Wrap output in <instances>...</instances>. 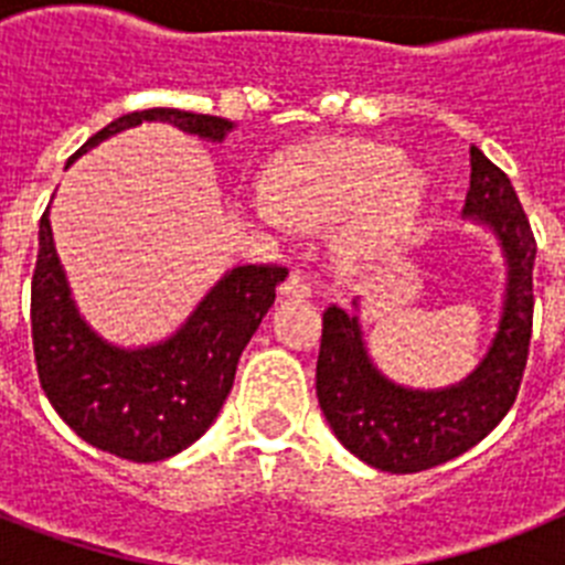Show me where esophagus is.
Here are the masks:
<instances>
[{
  "mask_svg": "<svg viewBox=\"0 0 565 565\" xmlns=\"http://www.w3.org/2000/svg\"><path fill=\"white\" fill-rule=\"evenodd\" d=\"M279 294L288 299H308L311 297V282H308V279L302 277L299 271H291L286 277V282L279 286Z\"/></svg>",
  "mask_w": 565,
  "mask_h": 565,
  "instance_id": "34e87169",
  "label": "esophagus"
}]
</instances>
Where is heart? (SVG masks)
<instances>
[{
    "instance_id": "b5f03b06",
    "label": "heart",
    "mask_w": 565,
    "mask_h": 565,
    "mask_svg": "<svg viewBox=\"0 0 565 565\" xmlns=\"http://www.w3.org/2000/svg\"><path fill=\"white\" fill-rule=\"evenodd\" d=\"M424 206V178L402 167L398 149L364 138L326 141L294 154L277 169L271 201L259 212L271 221H344L342 254L373 259L411 237Z\"/></svg>"
}]
</instances>
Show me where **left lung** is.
<instances>
[{
  "label": "left lung",
  "instance_id": "1",
  "mask_svg": "<svg viewBox=\"0 0 565 565\" xmlns=\"http://www.w3.org/2000/svg\"><path fill=\"white\" fill-rule=\"evenodd\" d=\"M463 214L487 223L507 254L501 328L478 371L447 391H407L387 382L364 351L356 317L328 306L317 359V396L331 430L356 458L384 472H422L461 456L515 404L532 339L535 234L512 181L478 147L469 149Z\"/></svg>",
  "mask_w": 565,
  "mask_h": 565
}]
</instances>
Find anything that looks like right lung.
I'll return each instance as SVG.
<instances>
[{
  "instance_id": "add662e5",
  "label": "right lung",
  "mask_w": 565,
  "mask_h": 565,
  "mask_svg": "<svg viewBox=\"0 0 565 565\" xmlns=\"http://www.w3.org/2000/svg\"><path fill=\"white\" fill-rule=\"evenodd\" d=\"M141 121H169L209 141H223L232 129V121L217 115L152 107L115 118L70 161ZM286 277L288 268L282 266L232 268L172 339L141 351H121L96 337L78 317L44 209L30 282L33 353L44 396L70 430L118 458L152 463L186 450L221 413L239 353Z\"/></svg>"
}]
</instances>
